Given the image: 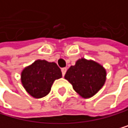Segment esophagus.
I'll use <instances>...</instances> for the list:
<instances>
[{
    "label": "esophagus",
    "mask_w": 128,
    "mask_h": 128,
    "mask_svg": "<svg viewBox=\"0 0 128 128\" xmlns=\"http://www.w3.org/2000/svg\"><path fill=\"white\" fill-rule=\"evenodd\" d=\"M61 71H62V75H63V76H64V75H65V73H66V71H67V68H63L61 69Z\"/></svg>",
    "instance_id": "obj_1"
}]
</instances>
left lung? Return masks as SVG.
Here are the masks:
<instances>
[{
    "label": "left lung",
    "instance_id": "left-lung-1",
    "mask_svg": "<svg viewBox=\"0 0 128 128\" xmlns=\"http://www.w3.org/2000/svg\"><path fill=\"white\" fill-rule=\"evenodd\" d=\"M64 78L83 98H90L99 91L106 80V70L99 63L80 58L66 72Z\"/></svg>",
    "mask_w": 128,
    "mask_h": 128
}]
</instances>
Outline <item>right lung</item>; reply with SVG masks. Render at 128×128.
<instances>
[{
    "mask_svg": "<svg viewBox=\"0 0 128 128\" xmlns=\"http://www.w3.org/2000/svg\"><path fill=\"white\" fill-rule=\"evenodd\" d=\"M62 77L61 70L55 62L37 60L21 72V82L26 91L34 98H44L50 93L56 80Z\"/></svg>",
    "mask_w": 128,
    "mask_h": 128,
    "instance_id": "1",
    "label": "right lung"
}]
</instances>
